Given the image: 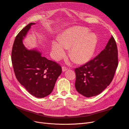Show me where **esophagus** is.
Returning a JSON list of instances; mask_svg holds the SVG:
<instances>
[{
    "mask_svg": "<svg viewBox=\"0 0 129 129\" xmlns=\"http://www.w3.org/2000/svg\"><path fill=\"white\" fill-rule=\"evenodd\" d=\"M67 68L66 67V66H62V71L63 72H65V71H66L67 70Z\"/></svg>",
    "mask_w": 129,
    "mask_h": 129,
    "instance_id": "34e87169",
    "label": "esophagus"
}]
</instances>
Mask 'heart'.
I'll return each mask as SVG.
<instances>
[{
  "label": "heart",
  "instance_id": "obj_1",
  "mask_svg": "<svg viewBox=\"0 0 129 129\" xmlns=\"http://www.w3.org/2000/svg\"><path fill=\"white\" fill-rule=\"evenodd\" d=\"M87 28L75 27L69 29L52 44V52L55 59L58 60L64 55L63 47L69 49V57L77 63L88 62L95 53L97 44L96 35L89 33Z\"/></svg>",
  "mask_w": 129,
  "mask_h": 129
}]
</instances>
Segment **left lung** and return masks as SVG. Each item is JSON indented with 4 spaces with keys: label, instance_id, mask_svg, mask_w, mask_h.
I'll use <instances>...</instances> for the list:
<instances>
[{
    "label": "left lung",
    "instance_id": "left-lung-1",
    "mask_svg": "<svg viewBox=\"0 0 129 129\" xmlns=\"http://www.w3.org/2000/svg\"><path fill=\"white\" fill-rule=\"evenodd\" d=\"M118 64V49L113 36L93 59L75 71L76 90L85 97L100 94L110 84Z\"/></svg>",
    "mask_w": 129,
    "mask_h": 129
}]
</instances>
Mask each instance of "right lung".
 I'll return each mask as SVG.
<instances>
[{
    "label": "right lung",
    "instance_id": "add662e5",
    "mask_svg": "<svg viewBox=\"0 0 129 129\" xmlns=\"http://www.w3.org/2000/svg\"><path fill=\"white\" fill-rule=\"evenodd\" d=\"M31 22L20 31L14 40L11 60L15 77L31 95L42 98L52 92L57 77L62 73L61 66L42 56L36 50L27 49L22 44Z\"/></svg>",
    "mask_w": 129,
    "mask_h": 129
}]
</instances>
